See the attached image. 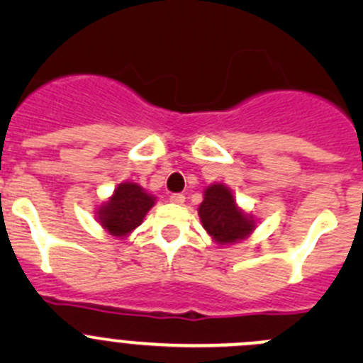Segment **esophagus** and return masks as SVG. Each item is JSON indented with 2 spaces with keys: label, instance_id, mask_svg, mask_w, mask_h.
Listing matches in <instances>:
<instances>
[{
  "label": "esophagus",
  "instance_id": "obj_1",
  "mask_svg": "<svg viewBox=\"0 0 363 363\" xmlns=\"http://www.w3.org/2000/svg\"><path fill=\"white\" fill-rule=\"evenodd\" d=\"M184 200H186V196L182 195V193H172V195H170V202L172 203L181 205V203H184Z\"/></svg>",
  "mask_w": 363,
  "mask_h": 363
}]
</instances>
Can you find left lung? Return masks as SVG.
Listing matches in <instances>:
<instances>
[{"instance_id": "8db88e82", "label": "left lung", "mask_w": 363, "mask_h": 363, "mask_svg": "<svg viewBox=\"0 0 363 363\" xmlns=\"http://www.w3.org/2000/svg\"><path fill=\"white\" fill-rule=\"evenodd\" d=\"M199 216L203 228L218 244H233L255 230L251 216L237 207L232 191L223 184H212L205 189Z\"/></svg>"}]
</instances>
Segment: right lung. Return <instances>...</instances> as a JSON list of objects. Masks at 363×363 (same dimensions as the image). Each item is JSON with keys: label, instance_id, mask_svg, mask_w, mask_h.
<instances>
[{"label": "right lung", "instance_id": "right-lung-1", "mask_svg": "<svg viewBox=\"0 0 363 363\" xmlns=\"http://www.w3.org/2000/svg\"><path fill=\"white\" fill-rule=\"evenodd\" d=\"M152 205L155 199L147 195L140 186L135 182H123L117 186L112 199L101 205L98 211V219L113 237H124L140 225Z\"/></svg>", "mask_w": 363, "mask_h": 363}]
</instances>
